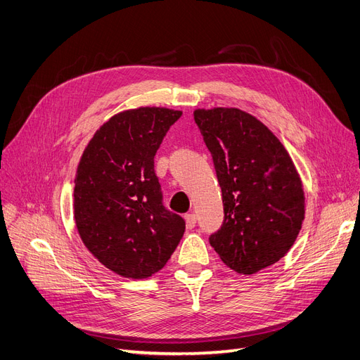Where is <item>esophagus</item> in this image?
I'll return each instance as SVG.
<instances>
[{
  "instance_id": "esophagus-1",
  "label": "esophagus",
  "mask_w": 360,
  "mask_h": 360,
  "mask_svg": "<svg viewBox=\"0 0 360 360\" xmlns=\"http://www.w3.org/2000/svg\"><path fill=\"white\" fill-rule=\"evenodd\" d=\"M184 220H186V226H188V229H193L196 226V215L195 214H186Z\"/></svg>"
}]
</instances>
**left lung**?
Returning <instances> with one entry per match:
<instances>
[{"instance_id": "left-lung-1", "label": "left lung", "mask_w": 360, "mask_h": 360, "mask_svg": "<svg viewBox=\"0 0 360 360\" xmlns=\"http://www.w3.org/2000/svg\"><path fill=\"white\" fill-rule=\"evenodd\" d=\"M211 152L224 220L210 236L221 262L252 275L291 250L304 220V191L290 153L252 115L236 108L196 109Z\"/></svg>"}]
</instances>
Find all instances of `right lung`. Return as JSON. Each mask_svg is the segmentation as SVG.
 Masks as SVG:
<instances>
[{
	"label": "right lung",
	"instance_id": "right-lung-1",
	"mask_svg": "<svg viewBox=\"0 0 360 360\" xmlns=\"http://www.w3.org/2000/svg\"><path fill=\"white\" fill-rule=\"evenodd\" d=\"M181 110H124L98 128L77 169L74 217L84 245L131 279L160 271L177 248L184 220L162 204L153 158Z\"/></svg>",
	"mask_w": 360,
	"mask_h": 360
}]
</instances>
